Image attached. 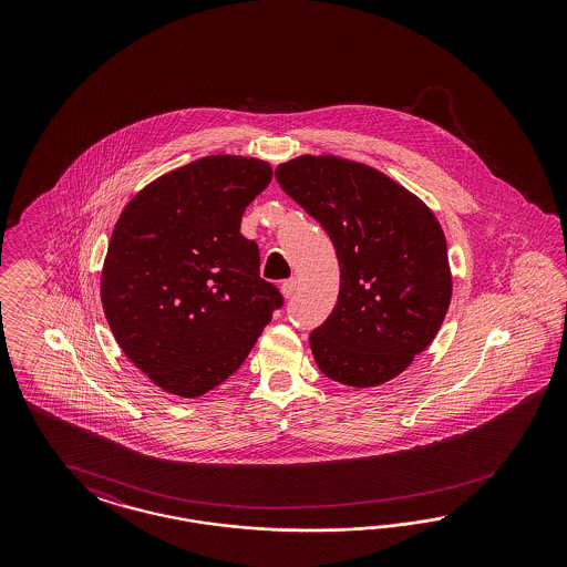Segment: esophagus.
Instances as JSON below:
<instances>
[{
	"label": "esophagus",
	"mask_w": 567,
	"mask_h": 567,
	"mask_svg": "<svg viewBox=\"0 0 567 567\" xmlns=\"http://www.w3.org/2000/svg\"><path fill=\"white\" fill-rule=\"evenodd\" d=\"M297 287H299V282H297V278H289V280H285L282 282V287H280V291L285 297H292L295 291H297Z\"/></svg>",
	"instance_id": "obj_1"
}]
</instances>
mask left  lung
Wrapping results in <instances>:
<instances>
[{
    "mask_svg": "<svg viewBox=\"0 0 567 567\" xmlns=\"http://www.w3.org/2000/svg\"><path fill=\"white\" fill-rule=\"evenodd\" d=\"M275 174L322 224L341 268L337 306L309 334L318 368L355 389L399 377L432 343L451 303L441 224L386 174L337 155H301Z\"/></svg>",
    "mask_w": 567,
    "mask_h": 567,
    "instance_id": "obj_1",
    "label": "left lung"
}]
</instances>
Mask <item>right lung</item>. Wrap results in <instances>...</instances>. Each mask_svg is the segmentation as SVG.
Listing matches in <instances>:
<instances>
[{
    "mask_svg": "<svg viewBox=\"0 0 567 567\" xmlns=\"http://www.w3.org/2000/svg\"><path fill=\"white\" fill-rule=\"evenodd\" d=\"M270 164L207 155L150 183L122 209L102 270V306L124 355L166 393L202 396L249 355L285 299L259 276L245 207Z\"/></svg>",
    "mask_w": 567,
    "mask_h": 567,
    "instance_id": "obj_1",
    "label": "right lung"
}]
</instances>
